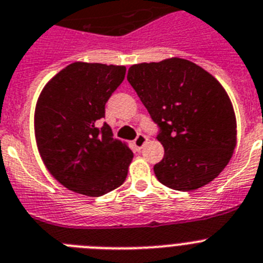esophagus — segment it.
<instances>
[{"label": "esophagus", "instance_id": "esophagus-1", "mask_svg": "<svg viewBox=\"0 0 263 263\" xmlns=\"http://www.w3.org/2000/svg\"><path fill=\"white\" fill-rule=\"evenodd\" d=\"M147 140H148V138H147V136H145V135L139 134L138 136H136V139H135V140H134L135 147L138 148V149H141V148H143L145 145Z\"/></svg>", "mask_w": 263, "mask_h": 263}]
</instances>
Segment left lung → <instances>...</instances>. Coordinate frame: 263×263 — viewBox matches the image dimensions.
<instances>
[{
  "label": "left lung",
  "instance_id": "8db88e82",
  "mask_svg": "<svg viewBox=\"0 0 263 263\" xmlns=\"http://www.w3.org/2000/svg\"><path fill=\"white\" fill-rule=\"evenodd\" d=\"M127 79L159 125L165 152L154 166L157 180L181 192L213 181L237 141L234 109L220 82L181 58L134 65Z\"/></svg>",
  "mask_w": 263,
  "mask_h": 263
}]
</instances>
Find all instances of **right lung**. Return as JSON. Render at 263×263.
<instances>
[{
    "instance_id": "add662e5",
    "label": "right lung",
    "mask_w": 263,
    "mask_h": 263,
    "mask_svg": "<svg viewBox=\"0 0 263 263\" xmlns=\"http://www.w3.org/2000/svg\"><path fill=\"white\" fill-rule=\"evenodd\" d=\"M125 75L124 66L75 62L50 79L35 107L36 147L63 186L99 197L124 182L134 154L114 139L104 107Z\"/></svg>"
}]
</instances>
